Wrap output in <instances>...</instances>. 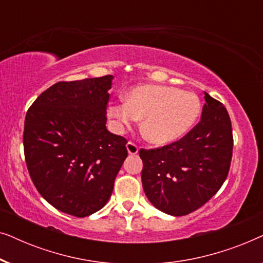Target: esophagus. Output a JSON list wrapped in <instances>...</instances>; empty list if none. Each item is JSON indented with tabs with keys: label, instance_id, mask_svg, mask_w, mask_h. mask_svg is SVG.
<instances>
[{
	"label": "esophagus",
	"instance_id": "34e87169",
	"mask_svg": "<svg viewBox=\"0 0 263 263\" xmlns=\"http://www.w3.org/2000/svg\"><path fill=\"white\" fill-rule=\"evenodd\" d=\"M127 151H128V153L130 154V156H135V154H138V152H139V147L136 146L134 142L129 141L127 143Z\"/></svg>",
	"mask_w": 263,
	"mask_h": 263
}]
</instances>
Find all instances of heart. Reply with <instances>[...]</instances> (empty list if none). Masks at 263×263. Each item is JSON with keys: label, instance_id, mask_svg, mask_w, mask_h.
<instances>
[{"label": "heart", "instance_id": "1", "mask_svg": "<svg viewBox=\"0 0 263 263\" xmlns=\"http://www.w3.org/2000/svg\"><path fill=\"white\" fill-rule=\"evenodd\" d=\"M124 99L107 107L115 125L122 129L143 118L142 135L157 146L170 145L188 134L201 112L195 93L166 85H138Z\"/></svg>", "mask_w": 263, "mask_h": 263}]
</instances>
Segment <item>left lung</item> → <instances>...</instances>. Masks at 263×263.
Wrapping results in <instances>:
<instances>
[{
  "instance_id": "left-lung-1",
  "label": "left lung",
  "mask_w": 263,
  "mask_h": 263,
  "mask_svg": "<svg viewBox=\"0 0 263 263\" xmlns=\"http://www.w3.org/2000/svg\"><path fill=\"white\" fill-rule=\"evenodd\" d=\"M201 121L181 140L156 149H140L147 199L164 213L182 217L203 206L228 177L232 127L228 110L204 92Z\"/></svg>"
}]
</instances>
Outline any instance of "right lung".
<instances>
[{"instance_id":"1","label":"right lung","mask_w":263,"mask_h":263,"mask_svg":"<svg viewBox=\"0 0 263 263\" xmlns=\"http://www.w3.org/2000/svg\"><path fill=\"white\" fill-rule=\"evenodd\" d=\"M112 79L57 82L25 118V160L33 184L51 206L74 217L105 206L128 156L127 140L105 125Z\"/></svg>"}]
</instances>
